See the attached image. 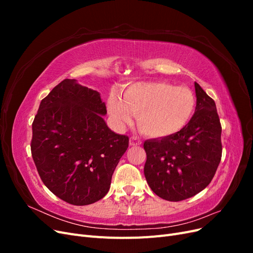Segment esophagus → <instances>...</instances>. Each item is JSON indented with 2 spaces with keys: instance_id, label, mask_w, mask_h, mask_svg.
<instances>
[{
  "instance_id": "obj_1",
  "label": "esophagus",
  "mask_w": 253,
  "mask_h": 253,
  "mask_svg": "<svg viewBox=\"0 0 253 253\" xmlns=\"http://www.w3.org/2000/svg\"><path fill=\"white\" fill-rule=\"evenodd\" d=\"M140 144H141V140L138 138V137L132 136L131 138H129V145H131V147H136V145H140Z\"/></svg>"
}]
</instances>
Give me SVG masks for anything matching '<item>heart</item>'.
I'll return each instance as SVG.
<instances>
[{
    "instance_id": "1",
    "label": "heart",
    "mask_w": 253,
    "mask_h": 253,
    "mask_svg": "<svg viewBox=\"0 0 253 253\" xmlns=\"http://www.w3.org/2000/svg\"><path fill=\"white\" fill-rule=\"evenodd\" d=\"M196 99L186 86L167 82H138L125 91L124 99L112 95L108 110L120 126L131 124L134 114L140 131L154 138L180 132L192 118Z\"/></svg>"
}]
</instances>
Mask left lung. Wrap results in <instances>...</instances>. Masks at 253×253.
<instances>
[{
    "label": "left lung",
    "mask_w": 253,
    "mask_h": 253,
    "mask_svg": "<svg viewBox=\"0 0 253 253\" xmlns=\"http://www.w3.org/2000/svg\"><path fill=\"white\" fill-rule=\"evenodd\" d=\"M196 108L180 132L145 140L144 176L153 192L170 202L200 193L211 182L221 158V126L213 99L195 82Z\"/></svg>",
    "instance_id": "8db88e82"
}]
</instances>
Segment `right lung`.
I'll return each mask as SVG.
<instances>
[{
  "label": "right lung",
  "instance_id": "right-lung-1",
  "mask_svg": "<svg viewBox=\"0 0 253 253\" xmlns=\"http://www.w3.org/2000/svg\"><path fill=\"white\" fill-rule=\"evenodd\" d=\"M100 94L64 79L40 103L33 122L32 155L45 186L61 200L85 206L109 192L112 175L128 147L101 115Z\"/></svg>",
  "mask_w": 253,
  "mask_h": 253
}]
</instances>
